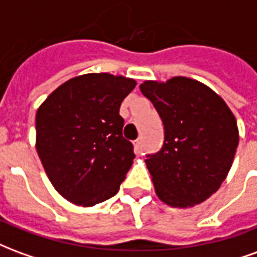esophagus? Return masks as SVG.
<instances>
[{
  "label": "esophagus",
  "instance_id": "34e87169",
  "mask_svg": "<svg viewBox=\"0 0 257 257\" xmlns=\"http://www.w3.org/2000/svg\"><path fill=\"white\" fill-rule=\"evenodd\" d=\"M134 146H135V153H136V154H140V153L143 151V139L139 138V139L135 140Z\"/></svg>",
  "mask_w": 257,
  "mask_h": 257
}]
</instances>
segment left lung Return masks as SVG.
Here are the masks:
<instances>
[{"label":"left lung","instance_id":"left-lung-1","mask_svg":"<svg viewBox=\"0 0 257 257\" xmlns=\"http://www.w3.org/2000/svg\"><path fill=\"white\" fill-rule=\"evenodd\" d=\"M140 90L164 125L161 150L146 160L158 198L176 208L204 202L231 168L239 142L235 117L220 96L195 79L146 81Z\"/></svg>","mask_w":257,"mask_h":257}]
</instances>
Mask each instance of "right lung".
<instances>
[{
  "mask_svg": "<svg viewBox=\"0 0 257 257\" xmlns=\"http://www.w3.org/2000/svg\"><path fill=\"white\" fill-rule=\"evenodd\" d=\"M135 86L121 75L85 74L60 85L38 108V156L70 202L92 206L118 193L135 158L119 107Z\"/></svg>",
  "mask_w": 257,
  "mask_h": 257,
  "instance_id": "right-lung-1",
  "label": "right lung"
}]
</instances>
